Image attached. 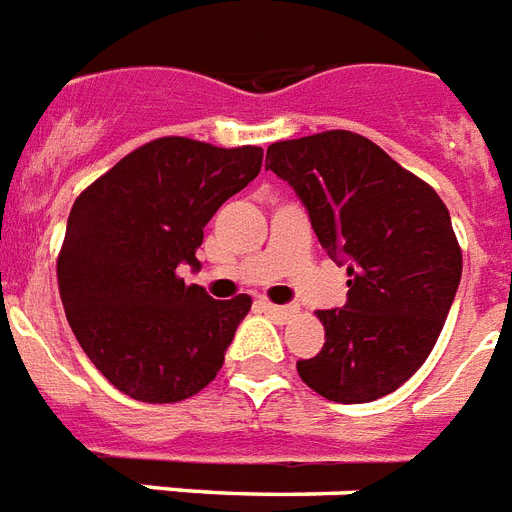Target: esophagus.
<instances>
[{
	"mask_svg": "<svg viewBox=\"0 0 512 512\" xmlns=\"http://www.w3.org/2000/svg\"><path fill=\"white\" fill-rule=\"evenodd\" d=\"M261 306H264V312L272 314L277 322H288L293 314H296V309H290V306H277V304H269V301H261Z\"/></svg>",
	"mask_w": 512,
	"mask_h": 512,
	"instance_id": "esophagus-1",
	"label": "esophagus"
}]
</instances>
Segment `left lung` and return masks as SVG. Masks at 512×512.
<instances>
[{
    "mask_svg": "<svg viewBox=\"0 0 512 512\" xmlns=\"http://www.w3.org/2000/svg\"><path fill=\"white\" fill-rule=\"evenodd\" d=\"M267 161L296 190L322 248L349 261L346 304L317 312L325 346L298 362V375L330 402H375L418 372L455 301L463 251L447 206L343 129L275 142Z\"/></svg>",
    "mask_w": 512,
    "mask_h": 512,
    "instance_id": "1",
    "label": "left lung"
}]
</instances>
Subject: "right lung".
<instances>
[{"label": "right lung", "mask_w": 512, "mask_h": 512, "mask_svg": "<svg viewBox=\"0 0 512 512\" xmlns=\"http://www.w3.org/2000/svg\"><path fill=\"white\" fill-rule=\"evenodd\" d=\"M261 158L253 145L161 137L73 203L57 256L65 317L92 365L137 402H182L222 370L251 296L214 301L177 269L200 267L203 227Z\"/></svg>", "instance_id": "obj_1"}]
</instances>
